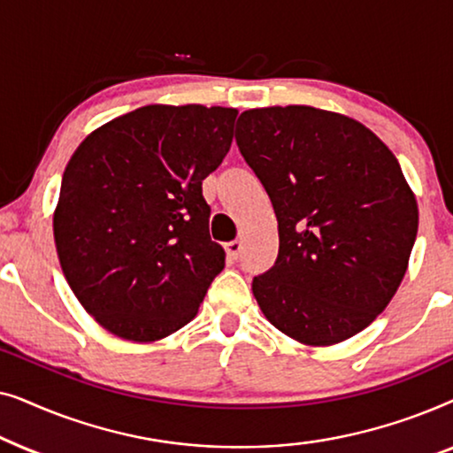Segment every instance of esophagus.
I'll list each match as a JSON object with an SVG mask.
<instances>
[{"mask_svg": "<svg viewBox=\"0 0 453 453\" xmlns=\"http://www.w3.org/2000/svg\"><path fill=\"white\" fill-rule=\"evenodd\" d=\"M241 250H243V243H241V241H231V243L225 245V251H226L228 259H237Z\"/></svg>", "mask_w": 453, "mask_h": 453, "instance_id": "1", "label": "esophagus"}]
</instances>
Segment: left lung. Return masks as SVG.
<instances>
[{"label": "left lung", "mask_w": 453, "mask_h": 453, "mask_svg": "<svg viewBox=\"0 0 453 453\" xmlns=\"http://www.w3.org/2000/svg\"><path fill=\"white\" fill-rule=\"evenodd\" d=\"M237 146L278 220V257L253 278L272 326L305 346L365 330L392 301L418 231L394 152L352 117L307 107L243 111Z\"/></svg>", "instance_id": "8db88e82"}]
</instances>
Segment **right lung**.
Wrapping results in <instances>:
<instances>
[{
	"mask_svg": "<svg viewBox=\"0 0 453 453\" xmlns=\"http://www.w3.org/2000/svg\"><path fill=\"white\" fill-rule=\"evenodd\" d=\"M237 113L146 104L96 127L72 154L55 247L80 305L107 332L157 342L197 315L225 268L202 181L226 157Z\"/></svg>",
	"mask_w": 453,
	"mask_h": 453,
	"instance_id": "1",
	"label": "right lung"
}]
</instances>
